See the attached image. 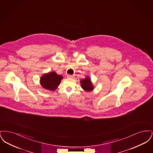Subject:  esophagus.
Segmentation results:
<instances>
[{
  "label": "esophagus",
  "mask_w": 153,
  "mask_h": 153,
  "mask_svg": "<svg viewBox=\"0 0 153 153\" xmlns=\"http://www.w3.org/2000/svg\"><path fill=\"white\" fill-rule=\"evenodd\" d=\"M67 77H68V78H73V75H72V74H67Z\"/></svg>",
  "instance_id": "34e87169"
}]
</instances>
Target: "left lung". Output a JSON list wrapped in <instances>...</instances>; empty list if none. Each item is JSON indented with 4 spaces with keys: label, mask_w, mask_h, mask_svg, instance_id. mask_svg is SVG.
Returning <instances> with one entry per match:
<instances>
[{
    "label": "left lung",
    "mask_w": 153,
    "mask_h": 153,
    "mask_svg": "<svg viewBox=\"0 0 153 153\" xmlns=\"http://www.w3.org/2000/svg\"><path fill=\"white\" fill-rule=\"evenodd\" d=\"M81 87L86 91H91L94 89L91 80L88 77L84 80H81Z\"/></svg>",
    "instance_id": "left-lung-1"
}]
</instances>
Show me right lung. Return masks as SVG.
<instances>
[{"mask_svg":"<svg viewBox=\"0 0 153 153\" xmlns=\"http://www.w3.org/2000/svg\"><path fill=\"white\" fill-rule=\"evenodd\" d=\"M62 79V77L56 72H50L42 76L40 82L44 88L50 91H54L58 87Z\"/></svg>","mask_w":153,"mask_h":153,"instance_id":"add662e5","label":"right lung"}]
</instances>
